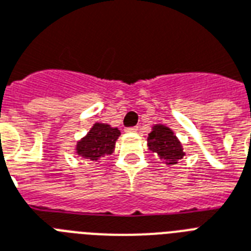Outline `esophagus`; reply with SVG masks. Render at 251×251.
<instances>
[{
    "label": "esophagus",
    "mask_w": 251,
    "mask_h": 251,
    "mask_svg": "<svg viewBox=\"0 0 251 251\" xmlns=\"http://www.w3.org/2000/svg\"><path fill=\"white\" fill-rule=\"evenodd\" d=\"M137 129H138V127H128V128H126V131H127V132H137Z\"/></svg>",
    "instance_id": "34e87169"
}]
</instances>
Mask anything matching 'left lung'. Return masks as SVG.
<instances>
[{
	"label": "left lung",
	"mask_w": 251,
	"mask_h": 251,
	"mask_svg": "<svg viewBox=\"0 0 251 251\" xmlns=\"http://www.w3.org/2000/svg\"><path fill=\"white\" fill-rule=\"evenodd\" d=\"M148 148L158 155L167 166L176 164L185 157L182 144L171 128L163 124H155L148 137Z\"/></svg>",
	"instance_id": "8db88e82"
}]
</instances>
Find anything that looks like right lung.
<instances>
[{
	"label": "right lung",
	"mask_w": 251,
	"mask_h": 251,
	"mask_svg": "<svg viewBox=\"0 0 251 251\" xmlns=\"http://www.w3.org/2000/svg\"><path fill=\"white\" fill-rule=\"evenodd\" d=\"M120 131L106 123H94L87 135L76 142L75 153L84 159L98 162L114 153Z\"/></svg>",
	"instance_id": "add662e5"
}]
</instances>
